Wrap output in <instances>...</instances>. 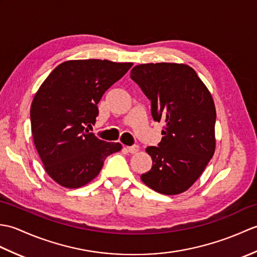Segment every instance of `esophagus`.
Returning a JSON list of instances; mask_svg holds the SVG:
<instances>
[{
	"label": "esophagus",
	"mask_w": 257,
	"mask_h": 257,
	"mask_svg": "<svg viewBox=\"0 0 257 257\" xmlns=\"http://www.w3.org/2000/svg\"><path fill=\"white\" fill-rule=\"evenodd\" d=\"M125 150L130 152V154H136V152L139 151V146L135 145V146H132V147H125Z\"/></svg>",
	"instance_id": "34e87169"
}]
</instances>
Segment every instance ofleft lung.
Segmentation results:
<instances>
[{
  "mask_svg": "<svg viewBox=\"0 0 257 257\" xmlns=\"http://www.w3.org/2000/svg\"><path fill=\"white\" fill-rule=\"evenodd\" d=\"M130 77L151 101L155 121L166 122L158 147L146 149L152 167L140 178L159 193H182L214 155L216 111L210 91L184 64L138 65Z\"/></svg>",
  "mask_w": 257,
  "mask_h": 257,
  "instance_id": "1",
  "label": "left lung"
}]
</instances>
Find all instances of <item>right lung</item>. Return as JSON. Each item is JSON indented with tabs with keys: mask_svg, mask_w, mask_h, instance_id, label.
I'll list each match as a JSON object with an SVG mask.
<instances>
[{
	"mask_svg": "<svg viewBox=\"0 0 257 257\" xmlns=\"http://www.w3.org/2000/svg\"><path fill=\"white\" fill-rule=\"evenodd\" d=\"M132 66L107 59L67 61L36 92L31 106L33 139L45 171L62 187L90 182L106 158L121 150V145L106 143L87 127L96 121L102 95Z\"/></svg>",
	"mask_w": 257,
	"mask_h": 257,
	"instance_id": "add662e5",
	"label": "right lung"
}]
</instances>
